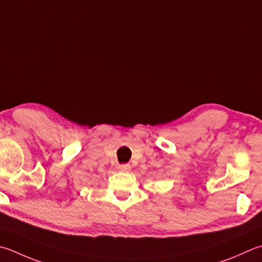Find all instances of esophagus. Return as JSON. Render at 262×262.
Masks as SVG:
<instances>
[{"instance_id": "esophagus-1", "label": "esophagus", "mask_w": 262, "mask_h": 262, "mask_svg": "<svg viewBox=\"0 0 262 262\" xmlns=\"http://www.w3.org/2000/svg\"><path fill=\"white\" fill-rule=\"evenodd\" d=\"M117 169L122 172H128L132 169V167L129 165H119V166H117Z\"/></svg>"}]
</instances>
